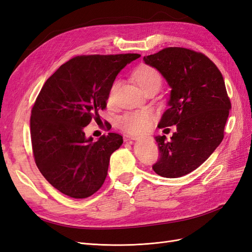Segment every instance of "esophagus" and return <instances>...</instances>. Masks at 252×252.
I'll return each mask as SVG.
<instances>
[{"label":"esophagus","mask_w":252,"mask_h":252,"mask_svg":"<svg viewBox=\"0 0 252 252\" xmlns=\"http://www.w3.org/2000/svg\"><path fill=\"white\" fill-rule=\"evenodd\" d=\"M129 138H130L131 140H139L141 136L140 135H129Z\"/></svg>","instance_id":"esophagus-1"}]
</instances>
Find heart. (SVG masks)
<instances>
[{
  "instance_id": "obj_1",
  "label": "heart",
  "mask_w": 252,
  "mask_h": 252,
  "mask_svg": "<svg viewBox=\"0 0 252 252\" xmlns=\"http://www.w3.org/2000/svg\"><path fill=\"white\" fill-rule=\"evenodd\" d=\"M133 80L144 90L151 88L158 89L162 85V74L156 67L142 64L135 68L132 72ZM117 83L113 82L109 88L108 97L110 98ZM156 116L150 109L143 108L138 110H130L122 114L118 119V127L124 132L131 134H142L149 131L154 125Z\"/></svg>"
}]
</instances>
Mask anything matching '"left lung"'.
<instances>
[{"instance_id": "left-lung-1", "label": "left lung", "mask_w": 252, "mask_h": 252, "mask_svg": "<svg viewBox=\"0 0 252 252\" xmlns=\"http://www.w3.org/2000/svg\"><path fill=\"white\" fill-rule=\"evenodd\" d=\"M172 88L158 127L177 130L167 141L156 136L159 158L152 165L164 178H180L200 167L224 139L231 108L223 75L204 53L183 47H166L144 57Z\"/></svg>"}]
</instances>
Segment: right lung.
<instances>
[{
    "label": "right lung",
    "instance_id": "obj_1",
    "mask_svg": "<svg viewBox=\"0 0 252 252\" xmlns=\"http://www.w3.org/2000/svg\"><path fill=\"white\" fill-rule=\"evenodd\" d=\"M138 53L78 56L45 82L32 109L30 136L37 168L62 193L85 199L102 187L112 152L123 143L116 132L98 141L84 128L100 120L109 88L121 69ZM106 127L109 123L106 122Z\"/></svg>",
    "mask_w": 252,
    "mask_h": 252
}]
</instances>
